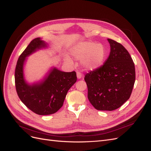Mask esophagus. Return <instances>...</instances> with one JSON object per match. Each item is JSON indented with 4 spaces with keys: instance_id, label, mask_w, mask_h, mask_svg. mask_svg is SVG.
<instances>
[{
    "instance_id": "esophagus-1",
    "label": "esophagus",
    "mask_w": 151,
    "mask_h": 151,
    "mask_svg": "<svg viewBox=\"0 0 151 151\" xmlns=\"http://www.w3.org/2000/svg\"><path fill=\"white\" fill-rule=\"evenodd\" d=\"M82 77H83V74L79 72H77V78H78V79H81Z\"/></svg>"
}]
</instances>
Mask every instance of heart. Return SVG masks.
Instances as JSON below:
<instances>
[{
  "mask_svg": "<svg viewBox=\"0 0 151 151\" xmlns=\"http://www.w3.org/2000/svg\"><path fill=\"white\" fill-rule=\"evenodd\" d=\"M72 56L78 60H83V66L88 70H94L103 63L106 56L105 47L101 43L92 42H83L77 43L70 49ZM64 60L72 63V60L66 56Z\"/></svg>",
  "mask_w": 151,
  "mask_h": 151,
  "instance_id": "obj_1",
  "label": "heart"
}]
</instances>
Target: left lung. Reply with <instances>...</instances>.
Segmentation results:
<instances>
[{"instance_id": "1", "label": "left lung", "mask_w": 151, "mask_h": 151, "mask_svg": "<svg viewBox=\"0 0 151 151\" xmlns=\"http://www.w3.org/2000/svg\"><path fill=\"white\" fill-rule=\"evenodd\" d=\"M110 54L103 65L88 73L84 80L88 98L97 110L113 111L129 99L135 82V67L129 53L120 43L108 39Z\"/></svg>"}]
</instances>
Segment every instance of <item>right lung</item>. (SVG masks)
<instances>
[{
  "label": "right lung",
  "instance_id": "obj_1",
  "mask_svg": "<svg viewBox=\"0 0 151 151\" xmlns=\"http://www.w3.org/2000/svg\"><path fill=\"white\" fill-rule=\"evenodd\" d=\"M45 47L47 43L40 38L32 40L18 58L14 72L18 97L29 109L40 115L57 112L63 106L68 90L77 81L75 71L62 72L54 67L50 69L42 81L32 84L25 81L24 77L25 58Z\"/></svg>",
  "mask_w": 151,
  "mask_h": 151
}]
</instances>
